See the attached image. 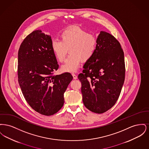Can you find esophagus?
<instances>
[{"label": "esophagus", "instance_id": "34e87169", "mask_svg": "<svg viewBox=\"0 0 149 149\" xmlns=\"http://www.w3.org/2000/svg\"><path fill=\"white\" fill-rule=\"evenodd\" d=\"M72 77H73V79H77L78 77H77V76L75 75V74H72Z\"/></svg>", "mask_w": 149, "mask_h": 149}]
</instances>
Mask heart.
<instances>
[{"mask_svg": "<svg viewBox=\"0 0 149 149\" xmlns=\"http://www.w3.org/2000/svg\"><path fill=\"white\" fill-rule=\"evenodd\" d=\"M61 41H51V50L58 61L63 62L68 50L70 55L61 66L62 71L75 72L81 61L87 62L94 55L97 45L96 37L77 26L69 27L60 33Z\"/></svg>", "mask_w": 149, "mask_h": 149, "instance_id": "1", "label": "heart"}]
</instances>
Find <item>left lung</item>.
I'll return each instance as SVG.
<instances>
[{
  "mask_svg": "<svg viewBox=\"0 0 149 149\" xmlns=\"http://www.w3.org/2000/svg\"><path fill=\"white\" fill-rule=\"evenodd\" d=\"M78 75L85 107L96 113H103L118 99L125 78L124 52L113 36L100 31L92 57Z\"/></svg>",
  "mask_w": 149,
  "mask_h": 149,
  "instance_id": "1",
  "label": "left lung"
}]
</instances>
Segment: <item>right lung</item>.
Listing matches in <instances>:
<instances>
[{
	"label": "right lung",
	"instance_id": "add662e5",
	"mask_svg": "<svg viewBox=\"0 0 149 149\" xmlns=\"http://www.w3.org/2000/svg\"><path fill=\"white\" fill-rule=\"evenodd\" d=\"M51 37L36 30L22 42L18 54V80L31 107L45 116L63 106L64 94L72 80L69 72L54 75L58 68L51 47Z\"/></svg>",
	"mask_w": 149,
	"mask_h": 149
}]
</instances>
